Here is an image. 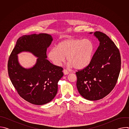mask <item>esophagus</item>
<instances>
[{"label":"esophagus","instance_id":"obj_1","mask_svg":"<svg viewBox=\"0 0 129 129\" xmlns=\"http://www.w3.org/2000/svg\"><path fill=\"white\" fill-rule=\"evenodd\" d=\"M63 73L65 75H67L69 74V72L66 69H65L63 70Z\"/></svg>","mask_w":129,"mask_h":129}]
</instances>
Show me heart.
I'll list each match as a JSON object with an SVG mask.
<instances>
[{"instance_id": "heart-1", "label": "heart", "mask_w": 129, "mask_h": 129, "mask_svg": "<svg viewBox=\"0 0 129 129\" xmlns=\"http://www.w3.org/2000/svg\"><path fill=\"white\" fill-rule=\"evenodd\" d=\"M94 49L92 42L89 39H68L59 43L57 48L50 49L47 57L53 64L57 66L61 65L66 57L69 67L80 69L89 64Z\"/></svg>"}]
</instances>
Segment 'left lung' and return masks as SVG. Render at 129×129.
I'll return each mask as SVG.
<instances>
[{"instance_id":"left-lung-1","label":"left lung","mask_w":129,"mask_h":129,"mask_svg":"<svg viewBox=\"0 0 129 129\" xmlns=\"http://www.w3.org/2000/svg\"><path fill=\"white\" fill-rule=\"evenodd\" d=\"M93 35L100 45L89 64L76 73L79 92L89 101L101 100L110 93L117 83L121 67L120 52L114 43L101 31Z\"/></svg>"}]
</instances>
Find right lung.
<instances>
[{"label":"right lung","instance_id":"obj_1","mask_svg":"<svg viewBox=\"0 0 129 129\" xmlns=\"http://www.w3.org/2000/svg\"><path fill=\"white\" fill-rule=\"evenodd\" d=\"M53 40L47 34L24 35L19 38L11 53L8 64L11 81L19 95L28 102L42 105L51 101L58 91V83L63 76V68L46 59L47 48ZM29 52L38 58L29 69L23 68L17 54Z\"/></svg>","mask_w":129,"mask_h":129}]
</instances>
